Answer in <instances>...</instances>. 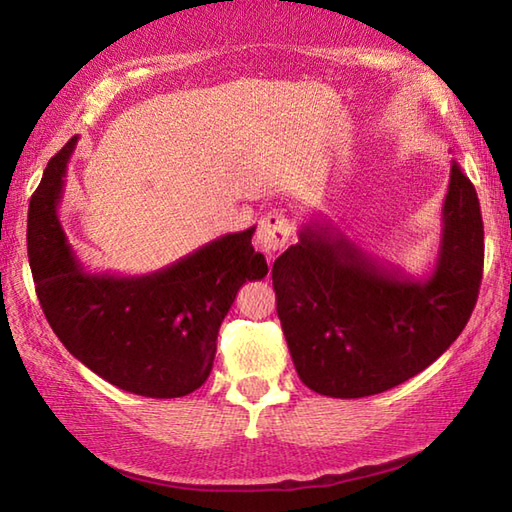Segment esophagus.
<instances>
[{"label": "esophagus", "instance_id": "1", "mask_svg": "<svg viewBox=\"0 0 512 512\" xmlns=\"http://www.w3.org/2000/svg\"><path fill=\"white\" fill-rule=\"evenodd\" d=\"M290 235H292V224L288 220V215L281 209H273L262 217V222H259L257 242L262 246L264 253L270 255L284 248L290 242Z\"/></svg>", "mask_w": 512, "mask_h": 512}]
</instances>
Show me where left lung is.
I'll return each mask as SVG.
<instances>
[{
  "label": "left lung",
  "instance_id": "obj_1",
  "mask_svg": "<svg viewBox=\"0 0 512 512\" xmlns=\"http://www.w3.org/2000/svg\"><path fill=\"white\" fill-rule=\"evenodd\" d=\"M328 215L301 226L273 264L277 314L303 385L330 398H363L405 383L458 339L484 268L475 187L451 162L442 237L427 277L367 253Z\"/></svg>",
  "mask_w": 512,
  "mask_h": 512
}]
</instances>
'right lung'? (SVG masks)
<instances>
[{
  "label": "right lung",
  "mask_w": 512,
  "mask_h": 512,
  "mask_svg": "<svg viewBox=\"0 0 512 512\" xmlns=\"http://www.w3.org/2000/svg\"><path fill=\"white\" fill-rule=\"evenodd\" d=\"M76 140L48 162L30 200L28 259L43 314L68 352L107 383L147 398L187 396L211 374L237 290L268 273L250 242L255 226L149 275L88 273L57 215Z\"/></svg>",
  "instance_id": "obj_1"
}]
</instances>
